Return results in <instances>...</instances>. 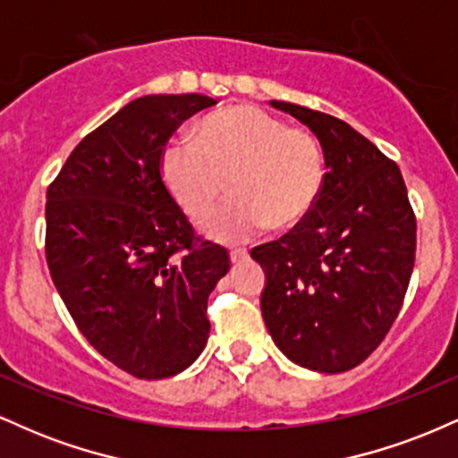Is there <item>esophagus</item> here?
<instances>
[{
    "mask_svg": "<svg viewBox=\"0 0 458 458\" xmlns=\"http://www.w3.org/2000/svg\"><path fill=\"white\" fill-rule=\"evenodd\" d=\"M247 259H250V251H247V250H233V251H230V260H233L234 265H239V262H243Z\"/></svg>",
    "mask_w": 458,
    "mask_h": 458,
    "instance_id": "esophagus-1",
    "label": "esophagus"
}]
</instances>
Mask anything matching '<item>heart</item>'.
<instances>
[{"instance_id":"b5f03b06","label":"heart","mask_w":458,"mask_h":458,"mask_svg":"<svg viewBox=\"0 0 458 458\" xmlns=\"http://www.w3.org/2000/svg\"><path fill=\"white\" fill-rule=\"evenodd\" d=\"M172 196L207 224L230 191L233 202L208 225L225 243L295 225L312 213L325 185L323 148L306 129L288 127L256 105H236L199 123L196 140L174 138L161 155Z\"/></svg>"}]
</instances>
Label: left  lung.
Masks as SVG:
<instances>
[{"mask_svg":"<svg viewBox=\"0 0 458 458\" xmlns=\"http://www.w3.org/2000/svg\"><path fill=\"white\" fill-rule=\"evenodd\" d=\"M317 135L325 185L312 213L251 250L265 269L262 318L277 349L317 372L366 360L401 312L415 260V215L394 161L344 120L271 101Z\"/></svg>","mask_w":458,"mask_h":458,"instance_id":"left-lung-1","label":"left lung"}]
</instances>
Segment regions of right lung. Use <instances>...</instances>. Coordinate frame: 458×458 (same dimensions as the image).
Returning <instances> with one entry per match:
<instances>
[{
    "label": "right lung",
    "mask_w": 458,
    "mask_h": 458,
    "mask_svg": "<svg viewBox=\"0 0 458 458\" xmlns=\"http://www.w3.org/2000/svg\"><path fill=\"white\" fill-rule=\"evenodd\" d=\"M215 103L135 98L79 141L47 189L51 280L88 343L138 379L174 377L198 360L208 295L230 269L228 251L193 234L161 176L172 133Z\"/></svg>",
    "instance_id": "right-lung-1"
}]
</instances>
